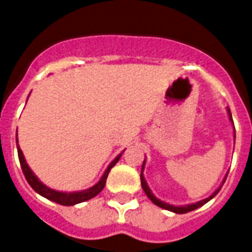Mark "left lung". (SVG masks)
<instances>
[{
	"mask_svg": "<svg viewBox=\"0 0 252 252\" xmlns=\"http://www.w3.org/2000/svg\"><path fill=\"white\" fill-rule=\"evenodd\" d=\"M228 113H229V119H231V121L233 123L232 116H231V112H229V109H228ZM225 180H227V177H225ZM225 180L222 181V184L225 182ZM140 181H142L143 190L146 191V194L148 195V198L153 201L155 205L160 206V208H163V209H167V211H170V212H174V213H188V212H190V211H194V209H197V208H200V206H202L204 204H206V202H208L209 200H212V198H213V197H215V195H216L217 193L220 191V189H221V186H220V188H219V189H217L216 191H215V193L211 195V197H208V198L200 201V202H195V204H191V205H186V206H174V205H170V204H166V202H163V201L158 200L157 197H154V194L151 193V190H150V188L147 186V182H146L144 177H143V173L140 174Z\"/></svg>",
	"mask_w": 252,
	"mask_h": 252,
	"instance_id": "1",
	"label": "left lung"
}]
</instances>
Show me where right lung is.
<instances>
[{"label":"right lung","instance_id":"obj_1","mask_svg":"<svg viewBox=\"0 0 252 252\" xmlns=\"http://www.w3.org/2000/svg\"><path fill=\"white\" fill-rule=\"evenodd\" d=\"M16 142H17V137H16ZM17 153H19V159L20 164H21V170L25 175V180L28 181V184L32 186V189L35 190L36 193H39L43 197H46L47 200H51L57 204H61V205L70 206L75 205V204H79V202H83V201H88L90 198H93L95 195L98 194L101 190L104 189L105 182H106V178H108V174H109L110 169L115 166L119 159H120L121 155H119L117 158L109 164V167L106 169L105 174L102 175V178L99 180V182L97 185H94L93 188H90L88 190H83V191H78V193H62V191H57V190H52L50 188H47L41 184L40 181L36 178V175L31 171V169L28 167V164L25 162L24 155H23V151L20 150V147H17Z\"/></svg>","mask_w":252,"mask_h":252}]
</instances>
